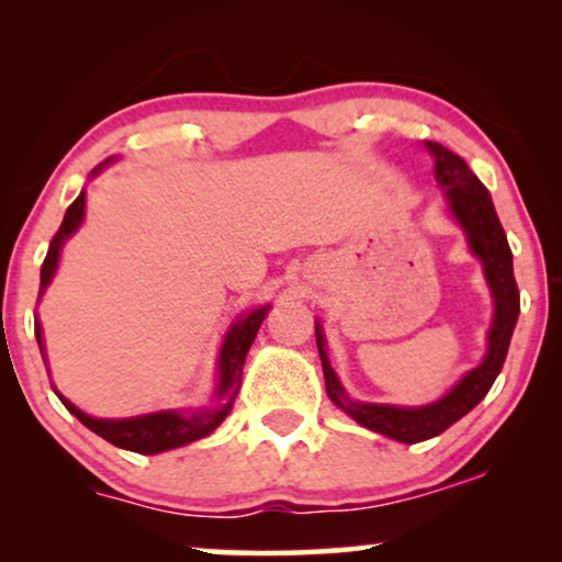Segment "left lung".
<instances>
[{"label": "left lung", "mask_w": 562, "mask_h": 562, "mask_svg": "<svg viewBox=\"0 0 562 562\" xmlns=\"http://www.w3.org/2000/svg\"><path fill=\"white\" fill-rule=\"evenodd\" d=\"M427 150L435 158V179L445 189V202L452 220L458 222L460 229L465 233L468 248L475 258L481 260L483 276H486L491 299H494V319H491L488 329V348L486 356L475 368H471L448 394L437 398L432 404L422 406H396V404H368L356 402L348 396V391L337 379L327 358V340L325 329L317 322V350L322 358V371H325V386L327 396L333 398L335 406L363 425L373 432L386 435L391 440L414 445L429 437L442 435L445 429L463 419L488 389L494 386L496 375L502 373V366L509 352L512 333L519 317V289L514 281V266H512V250L506 243V233L502 222L496 217L494 202H491L488 189L483 187L468 164L456 153L445 148L440 143H425Z\"/></svg>", "instance_id": "1"}]
</instances>
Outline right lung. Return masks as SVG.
<instances>
[{
    "instance_id": "add662e5",
    "label": "right lung",
    "mask_w": 562,
    "mask_h": 562,
    "mask_svg": "<svg viewBox=\"0 0 562 562\" xmlns=\"http://www.w3.org/2000/svg\"><path fill=\"white\" fill-rule=\"evenodd\" d=\"M110 164L112 158L104 160L102 166H97L94 171H91V176H97L104 166ZM83 206H87V191H81V194L76 196V202L68 206L56 237L50 240L48 256H45L43 268H41V296L45 294V289H48V283L58 271L60 250H64L66 240L81 227ZM268 310H271V304L258 306V310H250L248 314H243V317H237L233 325H229L225 340H222L220 358H217V389H214L212 404L202 406V409H194V412L166 409V412H150V414H140V417H127V419H99L68 402L60 391H56V386H53V391H56L66 409L71 412L83 427H89L91 432H97L99 437H104L106 442L117 445L122 450L140 452V456H156V452H166V450L181 448V445L202 440V437L212 435L214 429L225 422L229 409H233L237 391H240L245 356H248L250 345L256 340ZM35 340L41 345V356L45 360L41 322H35Z\"/></svg>"
}]
</instances>
